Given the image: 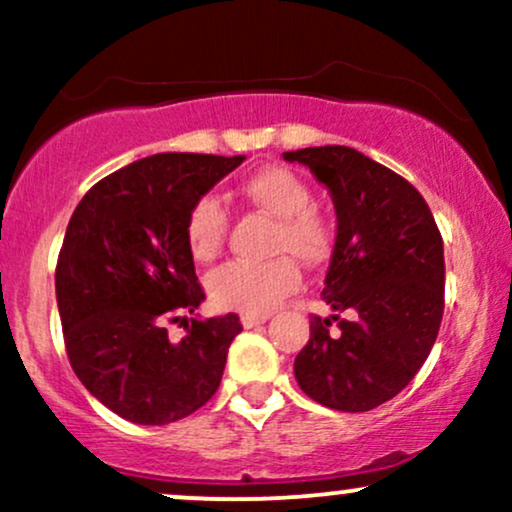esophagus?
Listing matches in <instances>:
<instances>
[{
	"instance_id": "1",
	"label": "esophagus",
	"mask_w": 512,
	"mask_h": 512,
	"mask_svg": "<svg viewBox=\"0 0 512 512\" xmlns=\"http://www.w3.org/2000/svg\"><path fill=\"white\" fill-rule=\"evenodd\" d=\"M267 320H269L267 315H243V317H240V322H243L245 330H252V327H260Z\"/></svg>"
}]
</instances>
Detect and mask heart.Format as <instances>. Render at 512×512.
I'll list each match as a JSON object with an SVG mask.
<instances>
[{
    "label": "heart",
    "mask_w": 512,
    "mask_h": 512,
    "mask_svg": "<svg viewBox=\"0 0 512 512\" xmlns=\"http://www.w3.org/2000/svg\"><path fill=\"white\" fill-rule=\"evenodd\" d=\"M240 199L274 216V255L315 267L332 252V228L320 211L310 207V185L296 170L264 166L238 185ZM228 214L216 197L204 195L185 216V243L199 264L219 257L226 243ZM289 257L269 262H231L209 276L207 289L216 308L238 310L243 315H267L298 289L296 264Z\"/></svg>",
    "instance_id": "b5f03b06"
}]
</instances>
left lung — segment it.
Here are the masks:
<instances>
[{
  "instance_id": "obj_1",
  "label": "left lung",
  "mask_w": 512,
  "mask_h": 512,
  "mask_svg": "<svg viewBox=\"0 0 512 512\" xmlns=\"http://www.w3.org/2000/svg\"><path fill=\"white\" fill-rule=\"evenodd\" d=\"M330 190L337 240L322 298L293 363L301 390L322 407L370 411L411 383L443 320V238L426 199L395 170L349 146L286 151ZM346 314V318H339ZM340 334L330 335L331 320Z\"/></svg>"
}]
</instances>
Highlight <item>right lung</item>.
<instances>
[{
    "label": "right lung",
    "mask_w": 512,
    "mask_h": 512,
    "mask_svg": "<svg viewBox=\"0 0 512 512\" xmlns=\"http://www.w3.org/2000/svg\"><path fill=\"white\" fill-rule=\"evenodd\" d=\"M245 156L156 154L86 192L57 257L55 291L69 363L98 402L132 424L185 419L219 390L243 330L236 313H195L204 291L185 216ZM186 320L180 343L168 321Z\"/></svg>",
    "instance_id": "add662e5"
}]
</instances>
